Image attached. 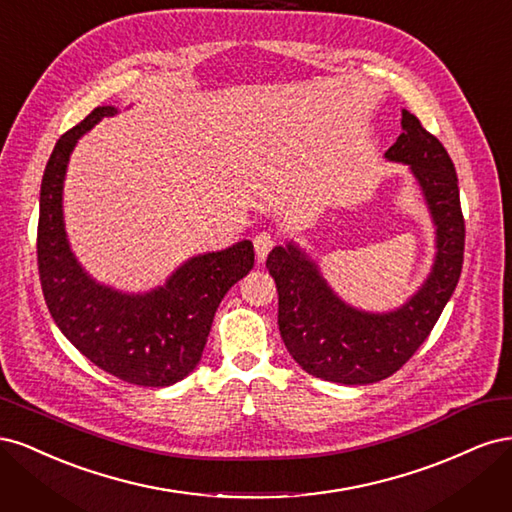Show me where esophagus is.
<instances>
[{"label":"esophagus","instance_id":"34e87169","mask_svg":"<svg viewBox=\"0 0 512 512\" xmlns=\"http://www.w3.org/2000/svg\"><path fill=\"white\" fill-rule=\"evenodd\" d=\"M275 245V239L269 235V232H260V235L254 237V250H256V256L258 260H265L267 254L273 250Z\"/></svg>","mask_w":512,"mask_h":512}]
</instances>
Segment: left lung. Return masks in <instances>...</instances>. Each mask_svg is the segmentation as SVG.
<instances>
[{"instance_id": "obj_1", "label": "left lung", "mask_w": 512, "mask_h": 512, "mask_svg": "<svg viewBox=\"0 0 512 512\" xmlns=\"http://www.w3.org/2000/svg\"><path fill=\"white\" fill-rule=\"evenodd\" d=\"M384 158L410 168L436 228L431 271L404 305L367 312L346 303L294 241L273 247L267 258L280 297L277 324L284 344L307 374L329 382L352 386L393 376L425 342L461 275L466 226L446 149L404 108L401 134Z\"/></svg>"}]
</instances>
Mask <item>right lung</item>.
Wrapping results in <instances>:
<instances>
[{
	"label": "right lung",
	"instance_id": "obj_1",
	"mask_svg": "<svg viewBox=\"0 0 512 512\" xmlns=\"http://www.w3.org/2000/svg\"><path fill=\"white\" fill-rule=\"evenodd\" d=\"M98 106L59 138L40 185L38 269L46 307L68 342L115 378L170 386L194 371L224 294L254 267L252 241L196 254L147 292L100 284L74 256L64 222V181L79 138L113 117Z\"/></svg>",
	"mask_w": 512,
	"mask_h": 512
}]
</instances>
